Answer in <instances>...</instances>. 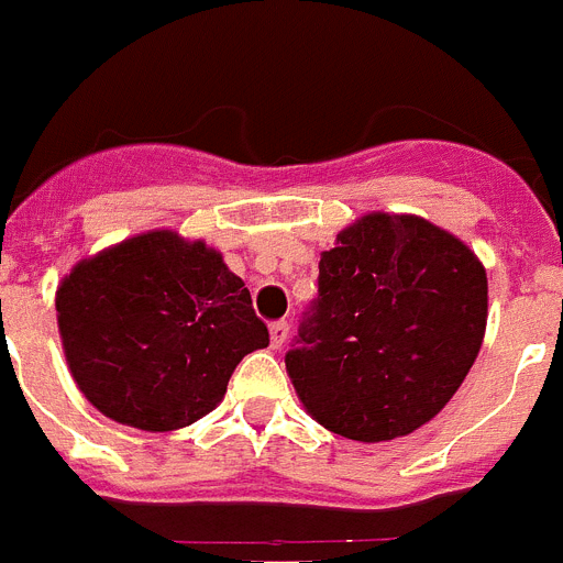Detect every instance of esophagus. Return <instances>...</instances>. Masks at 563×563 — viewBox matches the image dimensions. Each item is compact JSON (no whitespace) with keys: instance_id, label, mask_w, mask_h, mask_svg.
Masks as SVG:
<instances>
[{"instance_id":"esophagus-1","label":"esophagus","mask_w":563,"mask_h":563,"mask_svg":"<svg viewBox=\"0 0 563 563\" xmlns=\"http://www.w3.org/2000/svg\"><path fill=\"white\" fill-rule=\"evenodd\" d=\"M287 333H290V324L282 319V322H273L271 324V345L273 347H282L287 342Z\"/></svg>"}]
</instances>
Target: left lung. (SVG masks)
<instances>
[{
	"instance_id": "left-lung-1",
	"label": "left lung",
	"mask_w": 563,
	"mask_h": 563,
	"mask_svg": "<svg viewBox=\"0 0 563 563\" xmlns=\"http://www.w3.org/2000/svg\"><path fill=\"white\" fill-rule=\"evenodd\" d=\"M477 255L426 218L368 212L319 262V296L285 365L319 426L360 443L406 438L454 397L486 333Z\"/></svg>"
}]
</instances>
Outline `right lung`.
I'll return each mask as SVG.
<instances>
[{
	"instance_id": "right-lung-1",
	"label": "right lung",
	"mask_w": 563,
	"mask_h": 563,
	"mask_svg": "<svg viewBox=\"0 0 563 563\" xmlns=\"http://www.w3.org/2000/svg\"><path fill=\"white\" fill-rule=\"evenodd\" d=\"M57 324L88 402L143 431L201 420L224 399L235 365L271 345L221 253L172 230L82 258L57 287Z\"/></svg>"
}]
</instances>
